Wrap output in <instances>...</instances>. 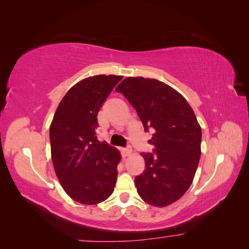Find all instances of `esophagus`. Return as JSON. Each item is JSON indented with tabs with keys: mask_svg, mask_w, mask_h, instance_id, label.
<instances>
[{
	"mask_svg": "<svg viewBox=\"0 0 249 249\" xmlns=\"http://www.w3.org/2000/svg\"><path fill=\"white\" fill-rule=\"evenodd\" d=\"M131 153H132V148H131V146H130V145H127L126 147L123 148V155H124V157L130 156V155H131Z\"/></svg>",
	"mask_w": 249,
	"mask_h": 249,
	"instance_id": "34e87169",
	"label": "esophagus"
}]
</instances>
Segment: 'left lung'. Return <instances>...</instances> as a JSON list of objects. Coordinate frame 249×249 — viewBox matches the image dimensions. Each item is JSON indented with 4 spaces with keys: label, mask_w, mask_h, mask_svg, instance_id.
Returning <instances> with one entry per match:
<instances>
[{
    "label": "left lung",
    "mask_w": 249,
    "mask_h": 249,
    "mask_svg": "<svg viewBox=\"0 0 249 249\" xmlns=\"http://www.w3.org/2000/svg\"><path fill=\"white\" fill-rule=\"evenodd\" d=\"M153 130V153H142L145 169L135 178L140 197L155 207L177 201L189 189L200 158L201 129L192 108L177 90L156 79L126 78L115 89Z\"/></svg>",
    "instance_id": "obj_1"
}]
</instances>
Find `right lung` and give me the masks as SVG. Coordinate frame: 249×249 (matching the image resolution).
<instances>
[{
  "label": "right lung",
  "mask_w": 249,
  "mask_h": 249,
  "mask_svg": "<svg viewBox=\"0 0 249 249\" xmlns=\"http://www.w3.org/2000/svg\"><path fill=\"white\" fill-rule=\"evenodd\" d=\"M122 79L100 74L82 80L66 92L50 126L57 178L64 191L84 205L107 199L116 184L120 154L97 140L95 130L100 108Z\"/></svg>",
  "instance_id": "add662e5"
}]
</instances>
